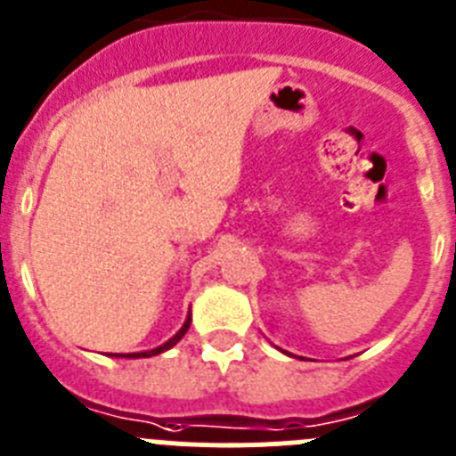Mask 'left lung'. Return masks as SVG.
<instances>
[{"mask_svg": "<svg viewBox=\"0 0 456 456\" xmlns=\"http://www.w3.org/2000/svg\"><path fill=\"white\" fill-rule=\"evenodd\" d=\"M286 354H289V352H286Z\"/></svg>", "mask_w": 456, "mask_h": 456, "instance_id": "obj_1", "label": "left lung"}]
</instances>
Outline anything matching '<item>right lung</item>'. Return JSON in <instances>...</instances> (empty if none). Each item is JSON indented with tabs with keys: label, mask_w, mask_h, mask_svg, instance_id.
<instances>
[{
	"label": "right lung",
	"mask_w": 456,
	"mask_h": 456,
	"mask_svg": "<svg viewBox=\"0 0 456 456\" xmlns=\"http://www.w3.org/2000/svg\"><path fill=\"white\" fill-rule=\"evenodd\" d=\"M191 311H188V315H186V320H183V325H182V330L177 331V334L172 336V338H167L166 343H163V346H159V347H154V350H145V352H129V354H110V356H118V359H147V356H157V354H161V352H166V350H170V347H175L179 343V340L183 338V334H186L188 331V327H191Z\"/></svg>",
	"instance_id": "obj_1"
}]
</instances>
